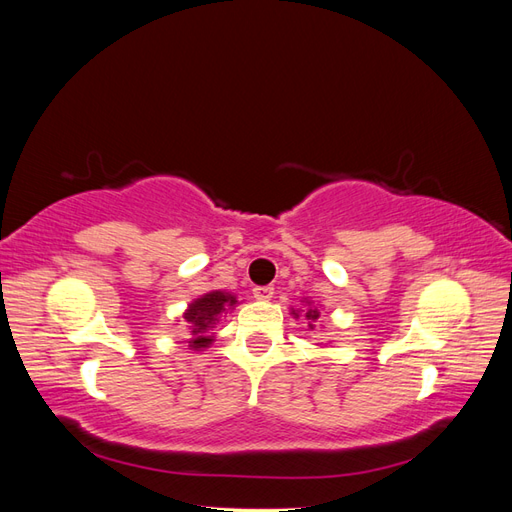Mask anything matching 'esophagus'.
<instances>
[{"label":"esophagus","instance_id":"esophagus-1","mask_svg":"<svg viewBox=\"0 0 512 512\" xmlns=\"http://www.w3.org/2000/svg\"><path fill=\"white\" fill-rule=\"evenodd\" d=\"M273 286H256L252 292L258 301H269L273 297Z\"/></svg>","mask_w":512,"mask_h":512}]
</instances>
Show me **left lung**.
I'll return each instance as SVG.
<instances>
[{"label": "left lung", "mask_w": 512, "mask_h": 512, "mask_svg": "<svg viewBox=\"0 0 512 512\" xmlns=\"http://www.w3.org/2000/svg\"><path fill=\"white\" fill-rule=\"evenodd\" d=\"M297 316V314H294ZM320 318V309L318 307H309V309H305V320H307V324H309V329H316V320Z\"/></svg>", "instance_id": "left-lung-1"}]
</instances>
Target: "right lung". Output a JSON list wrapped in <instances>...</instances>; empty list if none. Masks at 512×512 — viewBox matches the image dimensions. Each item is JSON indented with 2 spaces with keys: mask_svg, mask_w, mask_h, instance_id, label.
Instances as JSON below:
<instances>
[{
  "mask_svg": "<svg viewBox=\"0 0 512 512\" xmlns=\"http://www.w3.org/2000/svg\"><path fill=\"white\" fill-rule=\"evenodd\" d=\"M235 305H237V297H232V294H226L222 290H213V292L205 294V297L196 299L183 316L185 322L192 324L194 339L190 342V346L194 350L207 348L213 342L211 335H207V331H211L215 327V322H218L222 312H226V309L235 307Z\"/></svg>",
  "mask_w": 512,
  "mask_h": 512,
  "instance_id": "add662e5",
  "label": "right lung"
}]
</instances>
